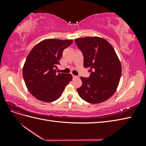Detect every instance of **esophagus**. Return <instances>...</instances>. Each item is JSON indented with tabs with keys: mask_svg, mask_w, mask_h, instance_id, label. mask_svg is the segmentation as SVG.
Masks as SVG:
<instances>
[{
	"mask_svg": "<svg viewBox=\"0 0 146 146\" xmlns=\"http://www.w3.org/2000/svg\"><path fill=\"white\" fill-rule=\"evenodd\" d=\"M78 78V76H75V75H73V78Z\"/></svg>",
	"mask_w": 146,
	"mask_h": 146,
	"instance_id": "1",
	"label": "esophagus"
}]
</instances>
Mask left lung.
Listing matches in <instances>:
<instances>
[{
    "instance_id": "1",
    "label": "left lung",
    "mask_w": 146,
    "mask_h": 146,
    "mask_svg": "<svg viewBox=\"0 0 146 146\" xmlns=\"http://www.w3.org/2000/svg\"><path fill=\"white\" fill-rule=\"evenodd\" d=\"M83 56V66L89 68L88 78L81 77L82 85L77 89L83 100L99 104L108 100L115 92L120 82L122 67L113 48L98 37H86L75 40Z\"/></svg>"
}]
</instances>
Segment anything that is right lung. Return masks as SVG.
Here are the masks:
<instances>
[{
  "instance_id": "add662e5",
  "label": "right lung",
  "mask_w": 146,
  "mask_h": 146,
  "mask_svg": "<svg viewBox=\"0 0 146 146\" xmlns=\"http://www.w3.org/2000/svg\"><path fill=\"white\" fill-rule=\"evenodd\" d=\"M72 40L46 39L34 47L27 55L23 73L27 89L38 100L51 102L60 98L72 80L71 74L56 73L64 49Z\"/></svg>"
}]
</instances>
